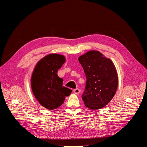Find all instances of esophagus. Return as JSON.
Here are the masks:
<instances>
[{
    "label": "esophagus",
    "mask_w": 147,
    "mask_h": 147,
    "mask_svg": "<svg viewBox=\"0 0 147 147\" xmlns=\"http://www.w3.org/2000/svg\"><path fill=\"white\" fill-rule=\"evenodd\" d=\"M73 92H74V93L75 94H80V89H78V88H76V89H74Z\"/></svg>",
    "instance_id": "obj_1"
}]
</instances>
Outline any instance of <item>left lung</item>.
Wrapping results in <instances>:
<instances>
[{
  "instance_id": "1",
  "label": "left lung",
  "mask_w": 147,
  "mask_h": 147,
  "mask_svg": "<svg viewBox=\"0 0 147 147\" xmlns=\"http://www.w3.org/2000/svg\"><path fill=\"white\" fill-rule=\"evenodd\" d=\"M86 76L82 99L86 107L98 110L109 104L118 86V76L112 61L98 51H90L79 57Z\"/></svg>"
}]
</instances>
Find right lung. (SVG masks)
<instances>
[{"label": "right lung", "mask_w": 147, "mask_h": 147, "mask_svg": "<svg viewBox=\"0 0 147 147\" xmlns=\"http://www.w3.org/2000/svg\"><path fill=\"white\" fill-rule=\"evenodd\" d=\"M65 61L64 55L51 53L41 59L36 65L31 79L33 93L43 107L55 110L64 102L72 90L63 86V79L57 74Z\"/></svg>", "instance_id": "obj_1"}]
</instances>
